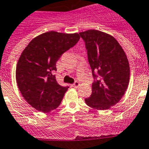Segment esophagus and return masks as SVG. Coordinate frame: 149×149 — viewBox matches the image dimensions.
<instances>
[{
    "mask_svg": "<svg viewBox=\"0 0 149 149\" xmlns=\"http://www.w3.org/2000/svg\"><path fill=\"white\" fill-rule=\"evenodd\" d=\"M79 85V82H77V81H76V82H75L73 85H72V86L74 88H78Z\"/></svg>",
    "mask_w": 149,
    "mask_h": 149,
    "instance_id": "1",
    "label": "esophagus"
}]
</instances>
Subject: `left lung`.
<instances>
[{
    "label": "left lung",
    "instance_id": "8db88e82",
    "mask_svg": "<svg viewBox=\"0 0 149 149\" xmlns=\"http://www.w3.org/2000/svg\"><path fill=\"white\" fill-rule=\"evenodd\" d=\"M85 42L94 82L88 106L106 110L120 101L130 79V67L125 52L113 37L97 30L79 33Z\"/></svg>",
    "mask_w": 149,
    "mask_h": 149
}]
</instances>
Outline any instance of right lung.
Here are the masks:
<instances>
[{
  "label": "right lung",
  "instance_id": "right-lung-1",
  "mask_svg": "<svg viewBox=\"0 0 149 149\" xmlns=\"http://www.w3.org/2000/svg\"><path fill=\"white\" fill-rule=\"evenodd\" d=\"M79 38L78 33L46 32L33 39L22 53L16 82L23 97L37 110L48 112L60 105L69 87L59 85L53 73L62 54Z\"/></svg>",
  "mask_w": 149,
  "mask_h": 149
}]
</instances>
